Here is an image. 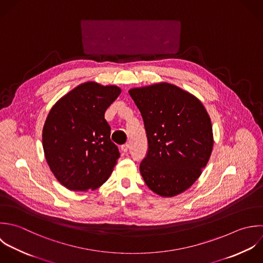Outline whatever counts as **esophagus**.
Returning <instances> with one entry per match:
<instances>
[{"mask_svg": "<svg viewBox=\"0 0 263 263\" xmlns=\"http://www.w3.org/2000/svg\"><path fill=\"white\" fill-rule=\"evenodd\" d=\"M129 143H125V144H123L122 146H121V149L124 152V153H127L128 151H129Z\"/></svg>", "mask_w": 263, "mask_h": 263, "instance_id": "obj_1", "label": "esophagus"}]
</instances>
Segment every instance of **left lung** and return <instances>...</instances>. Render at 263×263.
<instances>
[{
    "mask_svg": "<svg viewBox=\"0 0 263 263\" xmlns=\"http://www.w3.org/2000/svg\"><path fill=\"white\" fill-rule=\"evenodd\" d=\"M144 123L148 149L140 163L145 184L161 197L190 189L213 148L210 117L202 102L181 88L159 83L129 90Z\"/></svg>",
    "mask_w": 263,
    "mask_h": 263,
    "instance_id": "8db88e82",
    "label": "left lung"
}]
</instances>
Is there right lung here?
<instances>
[{
    "instance_id": "1",
    "label": "right lung",
    "mask_w": 263,
    "mask_h": 263,
    "mask_svg": "<svg viewBox=\"0 0 263 263\" xmlns=\"http://www.w3.org/2000/svg\"><path fill=\"white\" fill-rule=\"evenodd\" d=\"M121 94L117 86L95 82L79 85L51 108L43 128L46 161L56 179L70 191L101 186L120 158L104 119Z\"/></svg>"
}]
</instances>
